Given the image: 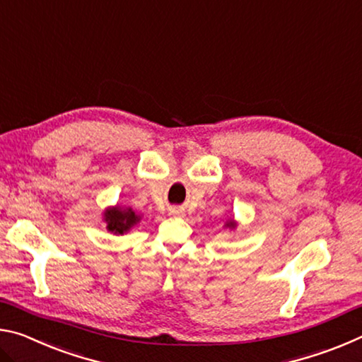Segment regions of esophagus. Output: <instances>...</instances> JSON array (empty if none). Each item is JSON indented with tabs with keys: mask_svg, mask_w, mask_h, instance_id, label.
Instances as JSON below:
<instances>
[{
	"mask_svg": "<svg viewBox=\"0 0 362 362\" xmlns=\"http://www.w3.org/2000/svg\"><path fill=\"white\" fill-rule=\"evenodd\" d=\"M170 212H173L174 216H180V214H182V211H179V209H173Z\"/></svg>",
	"mask_w": 362,
	"mask_h": 362,
	"instance_id": "esophagus-1",
	"label": "esophagus"
}]
</instances>
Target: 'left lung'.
<instances>
[{
    "label": "left lung",
    "instance_id": "obj_1",
    "mask_svg": "<svg viewBox=\"0 0 362 362\" xmlns=\"http://www.w3.org/2000/svg\"><path fill=\"white\" fill-rule=\"evenodd\" d=\"M236 226H238V222H236V220H235V218H228V220H226V222H225V225H223V228H228V230H235V228H236Z\"/></svg>",
    "mask_w": 362,
    "mask_h": 362
}]
</instances>
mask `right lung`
Returning a JSON list of instances; mask_svg holds the SVG:
<instances>
[{
    "label": "right lung",
    "mask_w": 362,
    "mask_h": 362,
    "mask_svg": "<svg viewBox=\"0 0 362 362\" xmlns=\"http://www.w3.org/2000/svg\"><path fill=\"white\" fill-rule=\"evenodd\" d=\"M102 218L107 223V230L110 233H113L116 236H122L126 233H129L142 220V216H139L136 211H132V207L115 204L108 206L102 212Z\"/></svg>",
    "instance_id": "obj_1"
}]
</instances>
